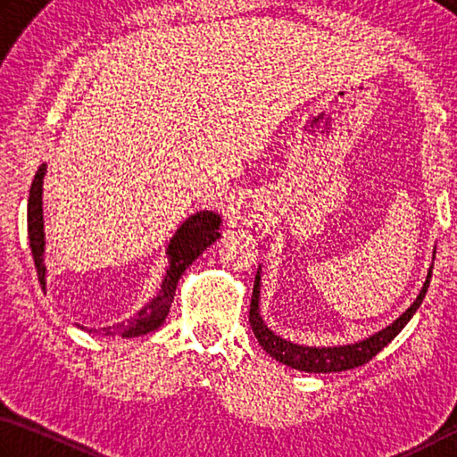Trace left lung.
<instances>
[{
	"label": "left lung",
	"instance_id": "left-lung-1",
	"mask_svg": "<svg viewBox=\"0 0 457 457\" xmlns=\"http://www.w3.org/2000/svg\"><path fill=\"white\" fill-rule=\"evenodd\" d=\"M431 278V269L428 273L426 283H423V289L418 295L413 305L405 311V313L397 319L395 323H391L386 329L379 331L373 337L359 341L355 345H345V347H301L295 345L291 341H285L281 337L267 329V325L262 323L259 315V283L261 275L257 273L254 277V287H253V299H251V315L249 321L253 327L254 337L259 339L261 347L267 351L270 357H275L277 361L293 367V370L299 371H309V373H335V371H347L353 370V367L363 365L379 353V351L395 339V335L403 329L407 321L413 317L415 311L420 309L423 297H426L428 287Z\"/></svg>",
	"mask_w": 457,
	"mask_h": 457
}]
</instances>
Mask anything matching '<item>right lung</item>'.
I'll return each instance as SVG.
<instances>
[{
	"label": "right lung",
	"instance_id": "add662e5",
	"mask_svg": "<svg viewBox=\"0 0 457 457\" xmlns=\"http://www.w3.org/2000/svg\"><path fill=\"white\" fill-rule=\"evenodd\" d=\"M46 174V164L37 168L34 176V182L29 187V198H28V235H29V246L31 257H34V265L37 270L39 285L46 287V267H44V220H42V180ZM220 216L214 212H196L195 216L182 224L179 233L174 235L168 246V254H170V267L166 270V277L160 287V293L156 299H152L146 307L138 311V315L132 317L118 327H108L102 329L106 335L122 333L124 337H138V335H146L150 331L158 329L168 315L176 293V285L182 277L192 261H196L208 246H211L219 233Z\"/></svg>",
	"mask_w": 457,
	"mask_h": 457
}]
</instances>
